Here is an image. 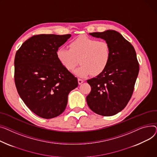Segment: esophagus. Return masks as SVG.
I'll return each instance as SVG.
<instances>
[{"mask_svg":"<svg viewBox=\"0 0 157 157\" xmlns=\"http://www.w3.org/2000/svg\"><path fill=\"white\" fill-rule=\"evenodd\" d=\"M84 80H82V79H80V78H78V84L79 85H80V84H82L83 82H84Z\"/></svg>","mask_w":157,"mask_h":157,"instance_id":"34e87169","label":"esophagus"}]
</instances>
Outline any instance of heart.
Here are the masks:
<instances>
[{
  "label": "heart",
  "instance_id": "1",
  "mask_svg": "<svg viewBox=\"0 0 157 157\" xmlns=\"http://www.w3.org/2000/svg\"><path fill=\"white\" fill-rule=\"evenodd\" d=\"M69 49L61 48L56 51V56L61 65L67 70H75L79 61L81 64L75 74L86 77L90 74L98 75L107 67L110 60V48L106 41L87 35H80L69 44Z\"/></svg>",
  "mask_w": 157,
  "mask_h": 157
}]
</instances>
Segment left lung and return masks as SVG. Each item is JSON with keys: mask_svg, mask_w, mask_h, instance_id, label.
I'll use <instances>...</instances> for the list:
<instances>
[{"mask_svg": "<svg viewBox=\"0 0 157 157\" xmlns=\"http://www.w3.org/2000/svg\"><path fill=\"white\" fill-rule=\"evenodd\" d=\"M89 35L109 44L110 60L102 73L87 80L91 91L87 103L98 115L112 116L122 111L132 95L140 70L136 53L132 44L115 30Z\"/></svg>", "mask_w": 157, "mask_h": 157, "instance_id": "obj_1", "label": "left lung"}]
</instances>
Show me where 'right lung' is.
Segmentation results:
<instances>
[{
  "instance_id": "right-lung-1",
  "label": "right lung",
  "mask_w": 157,
  "mask_h": 157,
  "mask_svg": "<svg viewBox=\"0 0 157 157\" xmlns=\"http://www.w3.org/2000/svg\"><path fill=\"white\" fill-rule=\"evenodd\" d=\"M71 35L41 34L26 40L14 59V81L20 98L32 112L52 118L66 108L78 80L58 61L56 51Z\"/></svg>"
}]
</instances>
